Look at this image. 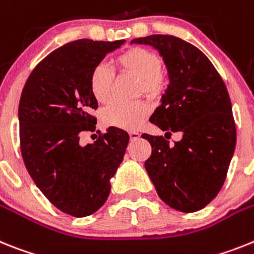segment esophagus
<instances>
[{
    "label": "esophagus",
    "instance_id": "1",
    "mask_svg": "<svg viewBox=\"0 0 254 254\" xmlns=\"http://www.w3.org/2000/svg\"><path fill=\"white\" fill-rule=\"evenodd\" d=\"M129 135H130V139L131 140H136L140 138V133H138V131H130Z\"/></svg>",
    "mask_w": 254,
    "mask_h": 254
}]
</instances>
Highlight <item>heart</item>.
<instances>
[{"mask_svg":"<svg viewBox=\"0 0 254 254\" xmlns=\"http://www.w3.org/2000/svg\"><path fill=\"white\" fill-rule=\"evenodd\" d=\"M115 64L123 72H130L139 78V93L160 97L169 87V74L161 66V59L156 52L144 47H131L116 56ZM114 72L105 64H97L89 75V90L100 103L109 101L111 96ZM149 105L144 101L120 102L114 101L102 111V121L110 127L134 130L139 127L147 115Z\"/></svg>","mask_w":254,"mask_h":254,"instance_id":"b5f03b06","label":"heart"}]
</instances>
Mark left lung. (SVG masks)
Masks as SVG:
<instances>
[{"label":"left lung","instance_id":"1","mask_svg":"<svg viewBox=\"0 0 254 254\" xmlns=\"http://www.w3.org/2000/svg\"><path fill=\"white\" fill-rule=\"evenodd\" d=\"M131 43L157 48L167 66L170 84L151 123L164 136L143 134L151 143L144 167L158 197L171 208L195 212L221 190L237 144V129L224 80L206 55L174 37L153 34ZM179 131L174 146L167 140Z\"/></svg>","mask_w":254,"mask_h":254}]
</instances>
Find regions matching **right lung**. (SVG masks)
<instances>
[{"label":"right lung","instance_id":"add662e5","mask_svg":"<svg viewBox=\"0 0 254 254\" xmlns=\"http://www.w3.org/2000/svg\"><path fill=\"white\" fill-rule=\"evenodd\" d=\"M79 41L52 51L30 72L19 103V136L24 165L46 198L63 212L85 217L109 198L110 179L123 162L129 134L110 127L97 139L80 144L96 130L98 103L89 90L97 64L124 43Z\"/></svg>","mask_w":254,"mask_h":254}]
</instances>
